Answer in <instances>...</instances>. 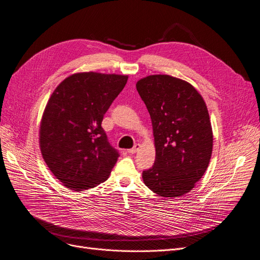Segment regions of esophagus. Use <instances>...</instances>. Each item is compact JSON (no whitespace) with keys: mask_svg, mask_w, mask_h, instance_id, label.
Wrapping results in <instances>:
<instances>
[{"mask_svg":"<svg viewBox=\"0 0 260 260\" xmlns=\"http://www.w3.org/2000/svg\"><path fill=\"white\" fill-rule=\"evenodd\" d=\"M139 148H140V145H135V146H134V148L129 149L127 152H128V153H131V154H134V153H136V152L138 151Z\"/></svg>","mask_w":260,"mask_h":260,"instance_id":"obj_1","label":"esophagus"}]
</instances>
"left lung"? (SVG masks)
<instances>
[{
    "label": "left lung",
    "mask_w": 260,
    "mask_h": 260,
    "mask_svg": "<svg viewBox=\"0 0 260 260\" xmlns=\"http://www.w3.org/2000/svg\"><path fill=\"white\" fill-rule=\"evenodd\" d=\"M152 122L155 161L142 172L154 193L177 198L193 189L211 160L213 131L204 100L188 82L165 74L137 82Z\"/></svg>",
    "instance_id": "1"
}]
</instances>
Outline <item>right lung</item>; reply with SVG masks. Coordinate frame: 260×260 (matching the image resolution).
<instances>
[{"label": "right lung", "mask_w": 260, "mask_h": 260, "mask_svg": "<svg viewBox=\"0 0 260 260\" xmlns=\"http://www.w3.org/2000/svg\"><path fill=\"white\" fill-rule=\"evenodd\" d=\"M127 75L82 72L56 87L42 116L40 148L48 169L75 191L106 181L119 152L102 122L126 84Z\"/></svg>", "instance_id": "obj_1"}]
</instances>
